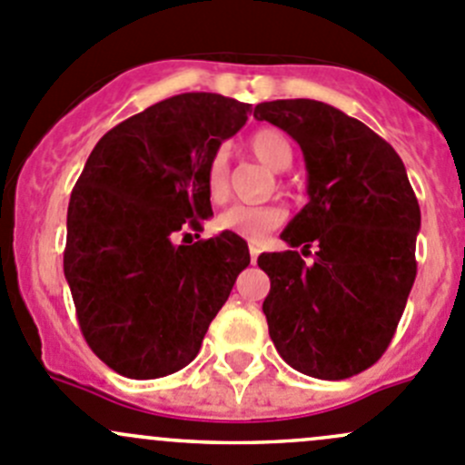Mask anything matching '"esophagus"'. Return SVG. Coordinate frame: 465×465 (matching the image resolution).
<instances>
[{"label": "esophagus", "instance_id": "esophagus-1", "mask_svg": "<svg viewBox=\"0 0 465 465\" xmlns=\"http://www.w3.org/2000/svg\"><path fill=\"white\" fill-rule=\"evenodd\" d=\"M248 251H251V262L255 264L257 255H260V246H257V243H248Z\"/></svg>", "mask_w": 465, "mask_h": 465}]
</instances>
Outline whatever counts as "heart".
Listing matches in <instances>:
<instances>
[{
  "instance_id": "heart-1",
  "label": "heart",
  "mask_w": 465,
  "mask_h": 465,
  "mask_svg": "<svg viewBox=\"0 0 465 465\" xmlns=\"http://www.w3.org/2000/svg\"><path fill=\"white\" fill-rule=\"evenodd\" d=\"M248 149L260 163L273 172H284L293 160L292 142L287 135L275 128H262L252 133L248 140ZM205 187L214 203H222L231 192V167H228V151L217 149L205 169ZM284 222V210L278 205H232L226 213L219 214L217 228L239 234L248 242H260L266 232L278 228Z\"/></svg>"
}]
</instances>
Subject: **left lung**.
<instances>
[{
    "label": "left lung",
    "instance_id": "8db88e82",
    "mask_svg": "<svg viewBox=\"0 0 465 465\" xmlns=\"http://www.w3.org/2000/svg\"><path fill=\"white\" fill-rule=\"evenodd\" d=\"M252 114L301 144L310 194L280 234L292 251L257 257L271 341L310 378H352L384 355L416 280V194L393 146L323 101H264ZM312 242L305 265L292 248Z\"/></svg>",
    "mask_w": 465,
    "mask_h": 465
}]
</instances>
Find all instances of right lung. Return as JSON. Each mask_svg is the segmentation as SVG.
<instances>
[{
  "mask_svg": "<svg viewBox=\"0 0 465 465\" xmlns=\"http://www.w3.org/2000/svg\"><path fill=\"white\" fill-rule=\"evenodd\" d=\"M248 113L213 92L176 94L110 128L78 176L63 269L87 346L124 378L190 364L251 264L228 231L177 243L213 217L205 169Z\"/></svg>",
  "mask_w": 465,
  "mask_h": 465,
  "instance_id": "right-lung-1",
  "label": "right lung"
}]
</instances>
